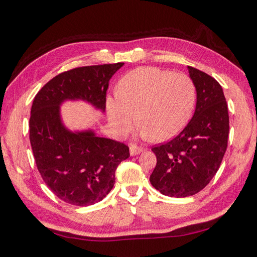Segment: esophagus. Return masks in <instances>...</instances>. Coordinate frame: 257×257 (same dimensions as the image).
I'll return each mask as SVG.
<instances>
[{
    "mask_svg": "<svg viewBox=\"0 0 257 257\" xmlns=\"http://www.w3.org/2000/svg\"><path fill=\"white\" fill-rule=\"evenodd\" d=\"M143 152V148L141 147H137L136 145H132L129 148V153H130V156H136L138 155L139 153Z\"/></svg>",
    "mask_w": 257,
    "mask_h": 257,
    "instance_id": "1",
    "label": "esophagus"
}]
</instances>
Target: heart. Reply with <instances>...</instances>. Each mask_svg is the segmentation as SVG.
<instances>
[{
  "mask_svg": "<svg viewBox=\"0 0 257 257\" xmlns=\"http://www.w3.org/2000/svg\"><path fill=\"white\" fill-rule=\"evenodd\" d=\"M197 88L189 75L157 67H139L121 78L116 94L106 99V114L114 132L136 123L153 142L176 136L191 119Z\"/></svg>",
  "mask_w": 257,
  "mask_h": 257,
  "instance_id": "1",
  "label": "heart"
}]
</instances>
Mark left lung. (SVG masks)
<instances>
[{
  "label": "left lung",
  "instance_id": "1",
  "mask_svg": "<svg viewBox=\"0 0 257 257\" xmlns=\"http://www.w3.org/2000/svg\"><path fill=\"white\" fill-rule=\"evenodd\" d=\"M188 69L197 88L192 119L171 142L152 148L157 163L149 181L162 194L173 198L194 195L211 181L229 135L228 106L220 84L197 68Z\"/></svg>",
  "mask_w": 257,
  "mask_h": 257
}]
</instances>
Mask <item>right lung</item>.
Listing matches in <instances>:
<instances>
[{"instance_id": "right-lung-1", "label": "right lung", "mask_w": 257, "mask_h": 257, "mask_svg": "<svg viewBox=\"0 0 257 257\" xmlns=\"http://www.w3.org/2000/svg\"><path fill=\"white\" fill-rule=\"evenodd\" d=\"M123 63L71 69L55 76L35 96L29 138L38 171L53 193L66 203L86 207L112 190L115 170L129 148L96 135L93 128L69 129L62 115L66 102L82 101L101 114L105 94Z\"/></svg>"}]
</instances>
